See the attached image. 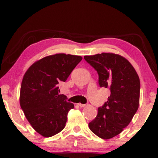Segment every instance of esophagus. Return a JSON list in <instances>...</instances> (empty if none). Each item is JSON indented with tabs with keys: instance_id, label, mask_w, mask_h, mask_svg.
<instances>
[{
	"instance_id": "esophagus-1",
	"label": "esophagus",
	"mask_w": 158,
	"mask_h": 158,
	"mask_svg": "<svg viewBox=\"0 0 158 158\" xmlns=\"http://www.w3.org/2000/svg\"><path fill=\"white\" fill-rule=\"evenodd\" d=\"M78 106H79L80 107H85V106H86V104H83V103H78Z\"/></svg>"
}]
</instances>
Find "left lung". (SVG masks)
Wrapping results in <instances>:
<instances>
[{"instance_id":"obj_1","label":"left lung","mask_w":158,"mask_h":158,"mask_svg":"<svg viewBox=\"0 0 158 158\" xmlns=\"http://www.w3.org/2000/svg\"><path fill=\"white\" fill-rule=\"evenodd\" d=\"M84 59L98 73L100 87L109 88L111 92L88 126L101 139H111L128 126L137 111L139 76L130 62L118 55L101 53L85 56Z\"/></svg>"}]
</instances>
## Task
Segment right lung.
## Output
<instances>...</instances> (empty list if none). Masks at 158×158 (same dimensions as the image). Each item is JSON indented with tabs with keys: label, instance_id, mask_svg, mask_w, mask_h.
<instances>
[{
	"label": "right lung",
	"instance_id": "add662e5",
	"mask_svg": "<svg viewBox=\"0 0 158 158\" xmlns=\"http://www.w3.org/2000/svg\"><path fill=\"white\" fill-rule=\"evenodd\" d=\"M82 59L56 54L34 62L26 72L21 86V108L34 130L43 137L55 135L65 127L74 104L59 94V83L66 81Z\"/></svg>",
	"mask_w": 158,
	"mask_h": 158
}]
</instances>
